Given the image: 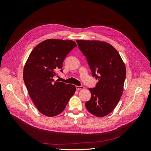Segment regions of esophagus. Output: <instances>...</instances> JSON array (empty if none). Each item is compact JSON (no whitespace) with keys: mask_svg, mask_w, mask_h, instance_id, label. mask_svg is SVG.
I'll return each instance as SVG.
<instances>
[{"mask_svg":"<svg viewBox=\"0 0 151 151\" xmlns=\"http://www.w3.org/2000/svg\"><path fill=\"white\" fill-rule=\"evenodd\" d=\"M84 88V87L83 86H76V89L77 90H81V89H83Z\"/></svg>","mask_w":151,"mask_h":151,"instance_id":"1","label":"esophagus"}]
</instances>
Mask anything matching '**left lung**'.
<instances>
[{
	"instance_id": "obj_1",
	"label": "left lung",
	"mask_w": 151,
	"mask_h": 151,
	"mask_svg": "<svg viewBox=\"0 0 151 151\" xmlns=\"http://www.w3.org/2000/svg\"><path fill=\"white\" fill-rule=\"evenodd\" d=\"M86 57L93 77L98 79L94 88H89L91 98L86 103L88 111L98 117L110 113L123 91L126 77L125 63L111 45L98 40H76Z\"/></svg>"
}]
</instances>
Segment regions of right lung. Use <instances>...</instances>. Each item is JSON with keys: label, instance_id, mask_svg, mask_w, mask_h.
<instances>
[{"label": "right lung", "instance_id": "1", "mask_svg": "<svg viewBox=\"0 0 151 151\" xmlns=\"http://www.w3.org/2000/svg\"><path fill=\"white\" fill-rule=\"evenodd\" d=\"M68 40L48 39L34 48L27 59L23 79L31 99L43 115L53 117L60 114L74 94V85L55 81L67 55L74 47ZM61 72L62 70H60Z\"/></svg>", "mask_w": 151, "mask_h": 151}]
</instances>
